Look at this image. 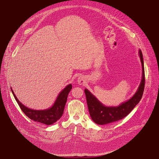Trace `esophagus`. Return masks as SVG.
I'll use <instances>...</instances> for the list:
<instances>
[{
	"mask_svg": "<svg viewBox=\"0 0 159 159\" xmlns=\"http://www.w3.org/2000/svg\"><path fill=\"white\" fill-rule=\"evenodd\" d=\"M78 82H79V84H84V80L82 79V78H81V77H80V78H79L78 79Z\"/></svg>",
	"mask_w": 159,
	"mask_h": 159,
	"instance_id": "esophagus-1",
	"label": "esophagus"
}]
</instances>
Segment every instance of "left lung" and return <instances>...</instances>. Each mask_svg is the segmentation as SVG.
<instances>
[{
  "label": "left lung",
  "instance_id": "left-lung-1",
  "mask_svg": "<svg viewBox=\"0 0 159 159\" xmlns=\"http://www.w3.org/2000/svg\"><path fill=\"white\" fill-rule=\"evenodd\" d=\"M139 55L142 65V79L137 91L126 102L121 104L119 106L107 107L100 102L87 89L84 90L90 116L96 124L106 125L124 118L141 100L144 91L145 79L143 55L140 50Z\"/></svg>",
  "mask_w": 159,
  "mask_h": 159
}]
</instances>
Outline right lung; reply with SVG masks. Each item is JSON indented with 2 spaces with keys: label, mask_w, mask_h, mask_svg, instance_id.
Instances as JSON below:
<instances>
[{
  "label": "right lung",
  "mask_w": 159,
  "mask_h": 159,
  "mask_svg": "<svg viewBox=\"0 0 159 159\" xmlns=\"http://www.w3.org/2000/svg\"><path fill=\"white\" fill-rule=\"evenodd\" d=\"M72 88V84L66 86L59 94L52 107L45 110H34L26 107L17 99L12 89L11 90L20 108L29 118L36 122L50 125L57 121L63 115L68 94Z\"/></svg>",
  "instance_id": "right-lung-1"
}]
</instances>
